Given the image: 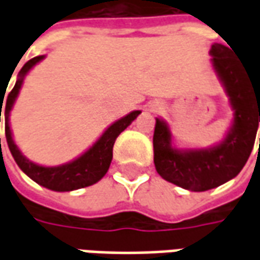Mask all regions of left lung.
I'll use <instances>...</instances> for the list:
<instances>
[{"mask_svg":"<svg viewBox=\"0 0 260 260\" xmlns=\"http://www.w3.org/2000/svg\"><path fill=\"white\" fill-rule=\"evenodd\" d=\"M210 55L234 110V124L225 139L210 149H174L169 125L160 118H156L153 135L158 174L171 184L195 192L213 189L238 175L253 149L260 122V82L255 83L233 58L234 50L214 43Z\"/></svg>","mask_w":260,"mask_h":260,"instance_id":"1","label":"left lung"}]
</instances>
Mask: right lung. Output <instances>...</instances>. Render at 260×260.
<instances>
[{"mask_svg": "<svg viewBox=\"0 0 260 260\" xmlns=\"http://www.w3.org/2000/svg\"><path fill=\"white\" fill-rule=\"evenodd\" d=\"M43 58H44V55L35 57V58L29 59L22 67V69L19 71V78L15 83L14 89L9 91L8 99L5 102V136H7L9 150L12 153L16 164L19 166L20 170L27 177H30L31 180L37 182L39 185L48 188L51 191H74V189L93 185L97 181L102 180L108 171V167H110L111 160H113V147L115 139L118 138L119 134L125 128H128L132 124V121L141 114V111L139 110L132 111L126 117L118 119L111 126H108L107 131L100 136V139L87 152H85L80 157L71 161V163L57 166V167H43L39 164L31 163L30 160H27L20 153L18 146L15 145L14 139H12V134H11V128H9V113L12 110L16 97L19 94L20 86H22L25 75ZM1 103H4L3 97H1ZM1 110H3V106L0 108V121Z\"/></svg>", "mask_w": 260, "mask_h": 260, "instance_id": "add662e5", "label": "right lung"}]
</instances>
